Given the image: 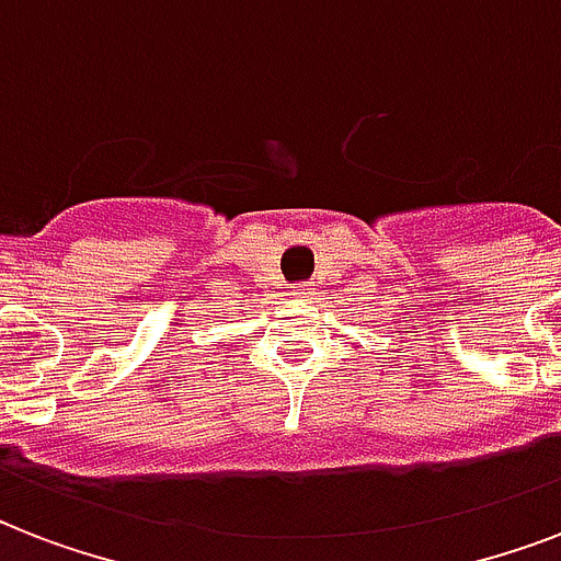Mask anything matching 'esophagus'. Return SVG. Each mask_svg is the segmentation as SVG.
I'll return each instance as SVG.
<instances>
[{"mask_svg": "<svg viewBox=\"0 0 561 561\" xmlns=\"http://www.w3.org/2000/svg\"><path fill=\"white\" fill-rule=\"evenodd\" d=\"M290 297H297V299H311V297H314V288H311V285H297V288L290 290Z\"/></svg>", "mask_w": 561, "mask_h": 561, "instance_id": "obj_1", "label": "esophagus"}]
</instances>
